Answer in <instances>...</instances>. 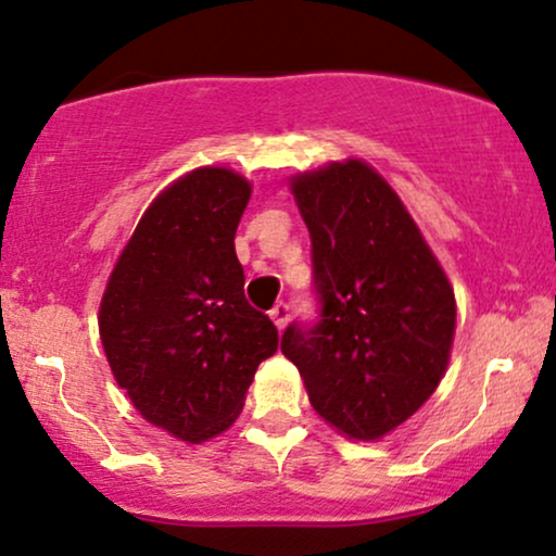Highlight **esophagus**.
Segmentation results:
<instances>
[{"mask_svg":"<svg viewBox=\"0 0 556 556\" xmlns=\"http://www.w3.org/2000/svg\"><path fill=\"white\" fill-rule=\"evenodd\" d=\"M269 316L274 320V326H277V329L282 331L285 326H287V320H290V305H287L285 300H279V303L269 311Z\"/></svg>","mask_w":556,"mask_h":556,"instance_id":"1","label":"esophagus"}]
</instances>
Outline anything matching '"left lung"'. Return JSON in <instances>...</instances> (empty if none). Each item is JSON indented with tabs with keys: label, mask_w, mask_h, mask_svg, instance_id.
<instances>
[{
	"label": "left lung",
	"mask_w": 556,
	"mask_h": 556,
	"mask_svg": "<svg viewBox=\"0 0 556 556\" xmlns=\"http://www.w3.org/2000/svg\"><path fill=\"white\" fill-rule=\"evenodd\" d=\"M311 232L316 324H290L282 352L313 409L354 440L396 430L445 376L456 298L396 191L363 160L292 178Z\"/></svg>",
	"instance_id": "8db88e82"
}]
</instances>
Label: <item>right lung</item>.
<instances>
[{
  "label": "right lung",
  "mask_w": 556,
  "mask_h": 556,
  "mask_svg": "<svg viewBox=\"0 0 556 556\" xmlns=\"http://www.w3.org/2000/svg\"><path fill=\"white\" fill-rule=\"evenodd\" d=\"M251 184L197 168L147 206L100 300V342L147 422L186 443L227 430L277 326L251 307L236 230Z\"/></svg>",
  "instance_id": "right-lung-1"
}]
</instances>
